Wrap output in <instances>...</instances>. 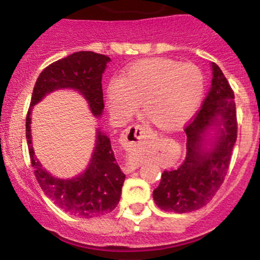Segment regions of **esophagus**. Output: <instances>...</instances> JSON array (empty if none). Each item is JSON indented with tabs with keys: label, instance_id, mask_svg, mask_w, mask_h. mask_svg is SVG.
<instances>
[{
	"label": "esophagus",
	"instance_id": "1",
	"mask_svg": "<svg viewBox=\"0 0 260 260\" xmlns=\"http://www.w3.org/2000/svg\"><path fill=\"white\" fill-rule=\"evenodd\" d=\"M149 136H150V132H149L147 127L140 126V124L129 127L127 131H124L123 134H122L123 148L126 149L127 151H129V153L137 151L145 142H147ZM138 166V162H128L122 168V170L124 171V174H131V172H133Z\"/></svg>",
	"mask_w": 260,
	"mask_h": 260
}]
</instances>
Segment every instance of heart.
Wrapping results in <instances>:
<instances>
[{
	"label": "heart",
	"instance_id": "obj_1",
	"mask_svg": "<svg viewBox=\"0 0 260 260\" xmlns=\"http://www.w3.org/2000/svg\"><path fill=\"white\" fill-rule=\"evenodd\" d=\"M205 79L196 64L170 58L144 59L131 66L107 86V105L113 120L124 123L142 103L148 120L164 131L175 129L198 109Z\"/></svg>",
	"mask_w": 260,
	"mask_h": 260
}]
</instances>
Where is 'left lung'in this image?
Listing matches in <instances>:
<instances>
[{
  "label": "left lung",
  "mask_w": 260,
  "mask_h": 260,
  "mask_svg": "<svg viewBox=\"0 0 260 260\" xmlns=\"http://www.w3.org/2000/svg\"><path fill=\"white\" fill-rule=\"evenodd\" d=\"M210 66V90L196 117L184 128V162L172 171H164L153 192L161 210L180 214L198 210L211 201L228 174L237 139L235 95L219 66L214 62Z\"/></svg>",
  "instance_id": "left-lung-1"
}]
</instances>
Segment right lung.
<instances>
[{"label": "right lung", "instance_id": "obj_1", "mask_svg": "<svg viewBox=\"0 0 260 260\" xmlns=\"http://www.w3.org/2000/svg\"><path fill=\"white\" fill-rule=\"evenodd\" d=\"M110 61L111 58L105 55L78 51L53 62L39 76L26 115V143L38 183L58 208L71 215L85 219L111 213L120 202L126 175L116 162L110 138L96 128L94 150L86 169L72 178H58L41 165L34 153L31 111L46 95L61 89H71L84 98L94 117H101L105 107L101 79Z\"/></svg>", "mask_w": 260, "mask_h": 260}]
</instances>
